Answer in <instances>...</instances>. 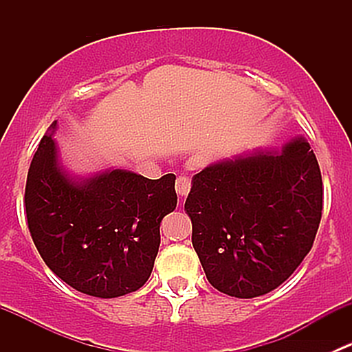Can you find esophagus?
Masks as SVG:
<instances>
[{"instance_id": "34e87169", "label": "esophagus", "mask_w": 352, "mask_h": 352, "mask_svg": "<svg viewBox=\"0 0 352 352\" xmlns=\"http://www.w3.org/2000/svg\"><path fill=\"white\" fill-rule=\"evenodd\" d=\"M190 163H192V165H197L196 162H190ZM175 190L180 197H187V194H189V190H190L189 177H179L175 182Z\"/></svg>"}]
</instances>
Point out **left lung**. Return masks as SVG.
<instances>
[{"label": "left lung", "mask_w": 352, "mask_h": 352, "mask_svg": "<svg viewBox=\"0 0 352 352\" xmlns=\"http://www.w3.org/2000/svg\"><path fill=\"white\" fill-rule=\"evenodd\" d=\"M322 204L320 166L303 136L206 166L186 211L208 281L235 298L276 289L310 252Z\"/></svg>", "instance_id": "obj_1"}]
</instances>
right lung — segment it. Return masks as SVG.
<instances>
[{
  "label": "right lung",
  "mask_w": 352,
  "mask_h": 352,
  "mask_svg": "<svg viewBox=\"0 0 352 352\" xmlns=\"http://www.w3.org/2000/svg\"><path fill=\"white\" fill-rule=\"evenodd\" d=\"M58 122L42 138L25 187L28 230L59 279L97 298L140 289L160 247V223L177 206L175 175L113 168L74 175L59 158Z\"/></svg>",
  "instance_id": "right-lung-1"
}]
</instances>
